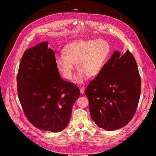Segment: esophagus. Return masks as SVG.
<instances>
[{"instance_id": "1", "label": "esophagus", "mask_w": 156, "mask_h": 156, "mask_svg": "<svg viewBox=\"0 0 156 156\" xmlns=\"http://www.w3.org/2000/svg\"><path fill=\"white\" fill-rule=\"evenodd\" d=\"M80 93H81L82 94L84 93V92H85V88L83 87H80Z\"/></svg>"}]
</instances>
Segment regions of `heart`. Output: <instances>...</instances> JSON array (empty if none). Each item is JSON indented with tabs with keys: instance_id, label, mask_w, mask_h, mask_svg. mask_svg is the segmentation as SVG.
<instances>
[{
	"instance_id": "obj_1",
	"label": "heart",
	"mask_w": 156,
	"mask_h": 156,
	"mask_svg": "<svg viewBox=\"0 0 156 156\" xmlns=\"http://www.w3.org/2000/svg\"><path fill=\"white\" fill-rule=\"evenodd\" d=\"M110 51L109 44L104 39L78 40L65 47L64 55L56 57V67L65 79L70 80L76 65L78 71L74 82L83 83L88 76L94 78L101 73Z\"/></svg>"
}]
</instances>
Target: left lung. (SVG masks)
<instances>
[{
    "instance_id": "left-lung-1",
    "label": "left lung",
    "mask_w": 156,
    "mask_h": 156,
    "mask_svg": "<svg viewBox=\"0 0 156 156\" xmlns=\"http://www.w3.org/2000/svg\"><path fill=\"white\" fill-rule=\"evenodd\" d=\"M140 91L135 58L128 50L124 54L115 51L85 90L92 120L107 131L125 126L136 112Z\"/></svg>"
}]
</instances>
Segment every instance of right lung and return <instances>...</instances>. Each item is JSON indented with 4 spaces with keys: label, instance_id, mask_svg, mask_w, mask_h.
<instances>
[{
    "label": "right lung",
    "instance_id": "1",
    "mask_svg": "<svg viewBox=\"0 0 156 156\" xmlns=\"http://www.w3.org/2000/svg\"><path fill=\"white\" fill-rule=\"evenodd\" d=\"M48 44L42 42L24 52L17 76V92L30 122L38 129L59 132L68 125L80 91L60 77L54 52Z\"/></svg>",
    "mask_w": 156,
    "mask_h": 156
}]
</instances>
